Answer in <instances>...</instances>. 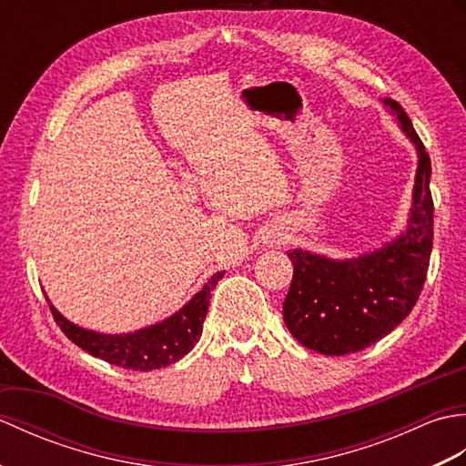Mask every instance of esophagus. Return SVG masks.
Returning a JSON list of instances; mask_svg holds the SVG:
<instances>
[{
	"instance_id": "esophagus-1",
	"label": "esophagus",
	"mask_w": 466,
	"mask_h": 466,
	"mask_svg": "<svg viewBox=\"0 0 466 466\" xmlns=\"http://www.w3.org/2000/svg\"><path fill=\"white\" fill-rule=\"evenodd\" d=\"M284 242H286V234L280 230H272L264 236V244H268V246H280Z\"/></svg>"
}]
</instances>
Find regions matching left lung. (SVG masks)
Returning <instances> with one entry per match:
<instances>
[{
  "label": "left lung",
  "instance_id": "obj_1",
  "mask_svg": "<svg viewBox=\"0 0 466 466\" xmlns=\"http://www.w3.org/2000/svg\"><path fill=\"white\" fill-rule=\"evenodd\" d=\"M382 102L419 157L407 228L380 248L350 258L289 252L294 274L282 304L284 324L302 346L326 356L359 352L397 329L427 280L434 216L431 157L400 104Z\"/></svg>",
  "mask_w": 466,
  "mask_h": 466
}]
</instances>
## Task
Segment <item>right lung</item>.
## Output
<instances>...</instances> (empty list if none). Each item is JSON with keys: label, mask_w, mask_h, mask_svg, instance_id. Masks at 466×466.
<instances>
[{"label": "right lung", "mask_w": 466, "mask_h": 466, "mask_svg": "<svg viewBox=\"0 0 466 466\" xmlns=\"http://www.w3.org/2000/svg\"><path fill=\"white\" fill-rule=\"evenodd\" d=\"M222 276L224 272H216L202 286V290H198L180 310L162 322L126 334H104L82 329L62 316L49 299L47 304L59 329L82 350L90 352L96 359L122 366V369L156 370L180 360L200 340L208 304H210V292Z\"/></svg>", "instance_id": "obj_1"}]
</instances>
